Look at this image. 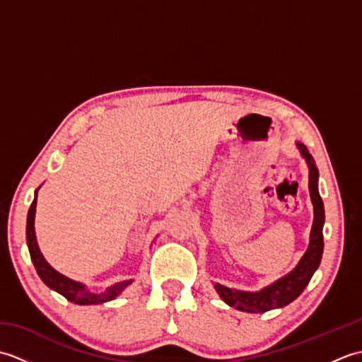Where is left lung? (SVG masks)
I'll list each match as a JSON object with an SVG mask.
<instances>
[{"label":"left lung","instance_id":"1","mask_svg":"<svg viewBox=\"0 0 362 362\" xmlns=\"http://www.w3.org/2000/svg\"><path fill=\"white\" fill-rule=\"evenodd\" d=\"M297 148L300 153H302V157L306 160V165H308L310 171L308 188L311 202L314 206V221L310 235V245L303 253L302 259L298 261V264L292 269L288 275L281 276V279L274 281L272 284H269V286L261 291H240L222 286L219 283H214V289L218 291L219 297L224 300L228 306H233V308L240 311L266 313L289 305L292 300H296L302 294L306 284L310 283L313 274L316 272V269L320 264L322 253H324V235H322V228H324L325 222V210L317 188L319 171L316 161H314L313 156L308 152V149H306V146L302 143H297Z\"/></svg>","mask_w":362,"mask_h":362}]
</instances>
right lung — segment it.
I'll return each instance as SVG.
<instances>
[{"label": "right lung", "instance_id": "add662e5", "mask_svg": "<svg viewBox=\"0 0 362 362\" xmlns=\"http://www.w3.org/2000/svg\"><path fill=\"white\" fill-rule=\"evenodd\" d=\"M35 206H37V191L34 196V201L30 204V209L28 211V222H26V241L28 249L30 253V259H33L35 271L40 276L42 281L46 286L51 288L52 291L59 292L60 296H64L66 300L76 303V305H99L110 302V300L117 298L122 291H124L134 280H126L115 283L113 286L107 288L104 292H93L86 288V284L79 281H74L68 276L57 272L56 269H52L48 261H46L42 255L40 249H38L35 230H34V219H35Z\"/></svg>", "mask_w": 362, "mask_h": 362}]
</instances>
